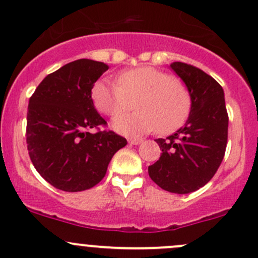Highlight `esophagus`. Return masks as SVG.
<instances>
[{
	"label": "esophagus",
	"mask_w": 258,
	"mask_h": 258,
	"mask_svg": "<svg viewBox=\"0 0 258 258\" xmlns=\"http://www.w3.org/2000/svg\"><path fill=\"white\" fill-rule=\"evenodd\" d=\"M142 138H130L128 140V143L130 145H134V146H137L140 145V143H142Z\"/></svg>",
	"instance_id": "esophagus-1"
}]
</instances>
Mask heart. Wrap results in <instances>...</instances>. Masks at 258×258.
Here are the masks:
<instances>
[{"label": "heart", "mask_w": 258, "mask_h": 258, "mask_svg": "<svg viewBox=\"0 0 258 258\" xmlns=\"http://www.w3.org/2000/svg\"><path fill=\"white\" fill-rule=\"evenodd\" d=\"M116 84L97 81L91 89L95 108L102 115L115 116L134 102L137 111L115 117L112 127L118 134L137 137L157 131L174 132L184 124L191 110V95L184 81L163 70L138 67L116 77Z\"/></svg>", "instance_id": "obj_1"}]
</instances>
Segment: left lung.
Returning <instances> with one entry per match:
<instances>
[{"instance_id":"obj_1","label":"left lung","mask_w":258,"mask_h":258,"mask_svg":"<svg viewBox=\"0 0 258 258\" xmlns=\"http://www.w3.org/2000/svg\"><path fill=\"white\" fill-rule=\"evenodd\" d=\"M170 68L188 86L191 110L185 124L172 136L154 140L161 157L148 167L152 180L164 190L188 194L214 177L225 156L229 116L224 90L214 78L190 64Z\"/></svg>"}]
</instances>
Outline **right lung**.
Here are the masks:
<instances>
[{
    "mask_svg": "<svg viewBox=\"0 0 258 258\" xmlns=\"http://www.w3.org/2000/svg\"><path fill=\"white\" fill-rule=\"evenodd\" d=\"M106 64L79 59L47 75L29 99L27 148L37 172L64 191H83L102 180L113 154L127 145L91 100V89ZM91 128H97L93 134Z\"/></svg>",
    "mask_w": 258,
    "mask_h": 258,
    "instance_id": "right-lung-1",
    "label": "right lung"
}]
</instances>
